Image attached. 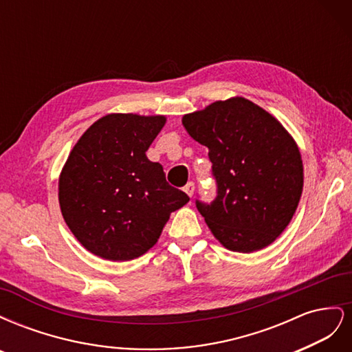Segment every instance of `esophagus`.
Instances as JSON below:
<instances>
[{"label": "esophagus", "instance_id": "esophagus-1", "mask_svg": "<svg viewBox=\"0 0 352 352\" xmlns=\"http://www.w3.org/2000/svg\"><path fill=\"white\" fill-rule=\"evenodd\" d=\"M184 190L186 192V195L192 197V195H194V190H195V185H194V182H188V184L185 185Z\"/></svg>", "mask_w": 352, "mask_h": 352}]
</instances>
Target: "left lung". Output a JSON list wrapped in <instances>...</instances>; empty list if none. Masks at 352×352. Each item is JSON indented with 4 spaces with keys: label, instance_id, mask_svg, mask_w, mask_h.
<instances>
[{
    "label": "left lung",
    "instance_id": "obj_1",
    "mask_svg": "<svg viewBox=\"0 0 352 352\" xmlns=\"http://www.w3.org/2000/svg\"><path fill=\"white\" fill-rule=\"evenodd\" d=\"M186 132L208 148L217 197L197 208L223 247L254 252L289 225L304 185L302 160L278 119L233 97L185 114Z\"/></svg>",
    "mask_w": 352,
    "mask_h": 352
}]
</instances>
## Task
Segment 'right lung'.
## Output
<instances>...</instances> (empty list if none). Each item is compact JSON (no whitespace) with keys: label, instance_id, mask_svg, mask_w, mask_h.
Segmentation results:
<instances>
[{"label":"right lung","instance_id":"1","mask_svg":"<svg viewBox=\"0 0 352 352\" xmlns=\"http://www.w3.org/2000/svg\"><path fill=\"white\" fill-rule=\"evenodd\" d=\"M164 123V116H104L79 138L61 170L58 201L66 225L104 260L141 257L158 241L170 212L189 201L145 154Z\"/></svg>","mask_w":352,"mask_h":352}]
</instances>
